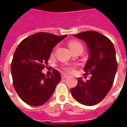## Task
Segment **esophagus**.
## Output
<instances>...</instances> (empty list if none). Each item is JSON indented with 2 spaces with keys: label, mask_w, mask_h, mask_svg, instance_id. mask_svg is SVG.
<instances>
[{
  "label": "esophagus",
  "mask_w": 127,
  "mask_h": 127,
  "mask_svg": "<svg viewBox=\"0 0 127 127\" xmlns=\"http://www.w3.org/2000/svg\"><path fill=\"white\" fill-rule=\"evenodd\" d=\"M67 77H68V75H66V74H63H63H61V78H62V79H64V78H67Z\"/></svg>",
  "instance_id": "34e87169"
}]
</instances>
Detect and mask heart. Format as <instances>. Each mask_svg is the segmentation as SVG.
Masks as SVG:
<instances>
[{
    "label": "heart",
    "mask_w": 127,
    "mask_h": 127,
    "mask_svg": "<svg viewBox=\"0 0 127 127\" xmlns=\"http://www.w3.org/2000/svg\"><path fill=\"white\" fill-rule=\"evenodd\" d=\"M68 46L73 52L78 49H83L82 44L78 41H71L69 42ZM75 68H76V65L74 64L66 63L62 66V69L68 73H72L74 71Z\"/></svg>",
    "instance_id": "b5f03b06"
}]
</instances>
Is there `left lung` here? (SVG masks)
Instances as JSON below:
<instances>
[{
    "label": "left lung",
    "mask_w": 127,
    "mask_h": 127,
    "mask_svg": "<svg viewBox=\"0 0 127 127\" xmlns=\"http://www.w3.org/2000/svg\"><path fill=\"white\" fill-rule=\"evenodd\" d=\"M74 36L88 46L89 57L84 71L91 77L85 82L78 78V84L70 92L82 104L93 106L104 98L114 83L117 69L115 47L110 39L98 32L89 31Z\"/></svg>",
    "instance_id": "obj_1"
}]
</instances>
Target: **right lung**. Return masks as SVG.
<instances>
[{
	"mask_svg": "<svg viewBox=\"0 0 127 127\" xmlns=\"http://www.w3.org/2000/svg\"><path fill=\"white\" fill-rule=\"evenodd\" d=\"M66 36L38 32L22 40L15 49L11 64L13 87L27 104L38 106L45 104L60 82L59 71L54 69L51 75L46 76L42 70L53 47Z\"/></svg>",
	"mask_w": 127,
	"mask_h": 127,
	"instance_id": "1",
	"label": "right lung"
}]
</instances>
